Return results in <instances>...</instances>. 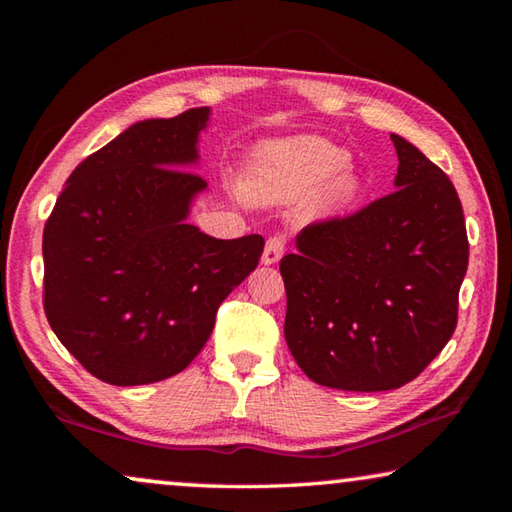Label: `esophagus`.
Returning <instances> with one entry per match:
<instances>
[{
    "label": "esophagus",
    "instance_id": "1",
    "mask_svg": "<svg viewBox=\"0 0 512 512\" xmlns=\"http://www.w3.org/2000/svg\"><path fill=\"white\" fill-rule=\"evenodd\" d=\"M284 246H287V239H284L282 235H275L266 241L264 246V255H262V264L264 266H271V264H277L280 262V257L284 253Z\"/></svg>",
    "mask_w": 512,
    "mask_h": 512
}]
</instances>
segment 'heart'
Here are the masks:
<instances>
[{
    "mask_svg": "<svg viewBox=\"0 0 512 512\" xmlns=\"http://www.w3.org/2000/svg\"><path fill=\"white\" fill-rule=\"evenodd\" d=\"M348 160V151L320 135L268 142L250 158L246 192L257 203H293L309 196L307 216L332 219L361 194V178Z\"/></svg>",
    "mask_w": 512,
    "mask_h": 512,
    "instance_id": "heart-1",
    "label": "heart"
}]
</instances>
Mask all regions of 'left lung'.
Wrapping results in <instances>:
<instances>
[{"mask_svg":"<svg viewBox=\"0 0 512 512\" xmlns=\"http://www.w3.org/2000/svg\"><path fill=\"white\" fill-rule=\"evenodd\" d=\"M395 192L307 225L282 257L284 339L302 372L339 391L409 384L452 339L467 271L463 207L443 171L400 135Z\"/></svg>","mask_w":512,"mask_h":512,"instance_id":"1","label":"left lung"}]
</instances>
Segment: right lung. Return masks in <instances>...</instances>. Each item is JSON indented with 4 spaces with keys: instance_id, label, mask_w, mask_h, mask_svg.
<instances>
[{
    "instance_id": "right-lung-1",
    "label": "right lung",
    "mask_w": 512,
    "mask_h": 512,
    "mask_svg": "<svg viewBox=\"0 0 512 512\" xmlns=\"http://www.w3.org/2000/svg\"><path fill=\"white\" fill-rule=\"evenodd\" d=\"M210 108L137 121L67 178L42 235L45 314L94 377L142 386L178 375L216 309L255 271L264 239L187 223L207 183L192 169Z\"/></svg>"
}]
</instances>
